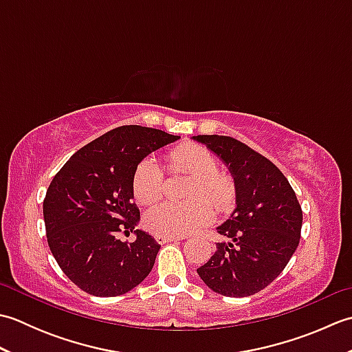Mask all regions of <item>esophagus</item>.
Here are the masks:
<instances>
[{
    "label": "esophagus",
    "mask_w": 352,
    "mask_h": 352,
    "mask_svg": "<svg viewBox=\"0 0 352 352\" xmlns=\"http://www.w3.org/2000/svg\"><path fill=\"white\" fill-rule=\"evenodd\" d=\"M183 237L180 236H163V234H155V241L160 245L166 243V242H174V241H182Z\"/></svg>",
    "instance_id": "34e87169"
}]
</instances>
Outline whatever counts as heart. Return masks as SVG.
Instances as JSON below:
<instances>
[{"label":"heart","instance_id":"obj_1","mask_svg":"<svg viewBox=\"0 0 352 352\" xmlns=\"http://www.w3.org/2000/svg\"><path fill=\"white\" fill-rule=\"evenodd\" d=\"M172 174L190 178L188 203H163L151 208L144 218L146 230L154 234L184 236L206 227L219 213L234 208L237 186L228 172L218 170V160L207 148L197 144H182L168 154ZM163 172L153 159H144L134 168L131 190L139 204H154L162 197Z\"/></svg>","mask_w":352,"mask_h":352}]
</instances>
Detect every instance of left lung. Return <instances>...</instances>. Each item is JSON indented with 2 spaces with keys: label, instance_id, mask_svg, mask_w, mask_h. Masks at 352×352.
<instances>
[{
  "label": "left lung",
  "instance_id": "left-lung-1",
  "mask_svg": "<svg viewBox=\"0 0 352 352\" xmlns=\"http://www.w3.org/2000/svg\"><path fill=\"white\" fill-rule=\"evenodd\" d=\"M227 164L237 186L236 208L218 233L227 241L197 269L223 296H250L278 276L298 248L302 210L287 178L241 140L218 134L193 136Z\"/></svg>",
  "mask_w": 352,
  "mask_h": 352
}]
</instances>
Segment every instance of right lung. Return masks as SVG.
I'll list each match as a JSON object with an SVG mask.
<instances>
[{
	"instance_id": "right-lung-1",
	"label": "right lung",
	"mask_w": 352,
	"mask_h": 352,
	"mask_svg": "<svg viewBox=\"0 0 352 352\" xmlns=\"http://www.w3.org/2000/svg\"><path fill=\"white\" fill-rule=\"evenodd\" d=\"M180 136L140 125L102 134L74 154L52 178L43 199L48 246L68 278L95 296L126 294L144 281L160 245L142 230L133 203L131 177L138 163Z\"/></svg>"
}]
</instances>
